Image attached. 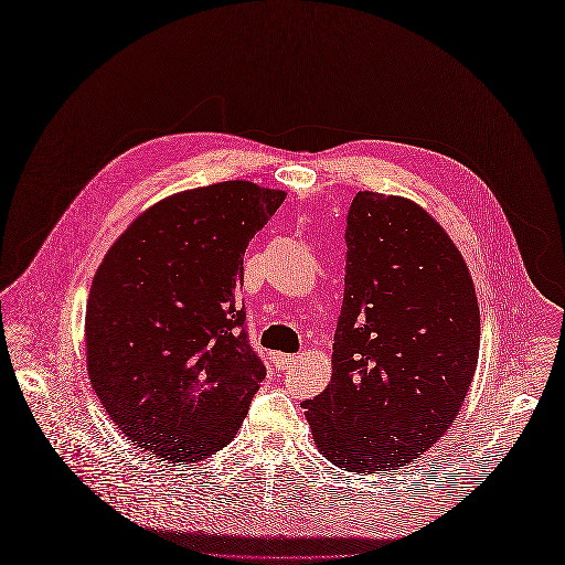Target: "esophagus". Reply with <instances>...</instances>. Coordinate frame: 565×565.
Segmentation results:
<instances>
[{
  "mask_svg": "<svg viewBox=\"0 0 565 565\" xmlns=\"http://www.w3.org/2000/svg\"><path fill=\"white\" fill-rule=\"evenodd\" d=\"M296 362H298V355H285V353H278V355L274 358V364H276V369H278V371H285V369L294 366Z\"/></svg>",
  "mask_w": 565,
  "mask_h": 565,
  "instance_id": "1",
  "label": "esophagus"
}]
</instances>
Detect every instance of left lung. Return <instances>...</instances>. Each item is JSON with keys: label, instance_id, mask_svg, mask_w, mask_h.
Segmentation results:
<instances>
[{"label": "left lung", "instance_id": "8db88e82", "mask_svg": "<svg viewBox=\"0 0 565 565\" xmlns=\"http://www.w3.org/2000/svg\"><path fill=\"white\" fill-rule=\"evenodd\" d=\"M344 241L331 382L302 406L331 463L397 470L463 404L479 358L477 296L455 243L408 199L358 192Z\"/></svg>", "mask_w": 565, "mask_h": 565}]
</instances>
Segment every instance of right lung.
<instances>
[{"label":"right lung","mask_w":565,"mask_h":565,"mask_svg":"<svg viewBox=\"0 0 565 565\" xmlns=\"http://www.w3.org/2000/svg\"><path fill=\"white\" fill-rule=\"evenodd\" d=\"M285 196L249 181L168 196L99 265L86 307L90 384L154 457L199 461L238 433L267 373L238 302L243 256Z\"/></svg>","instance_id":"add662e5"}]
</instances>
